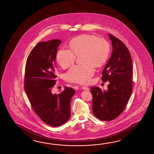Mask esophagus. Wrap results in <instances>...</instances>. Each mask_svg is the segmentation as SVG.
Wrapping results in <instances>:
<instances>
[{"instance_id": "obj_1", "label": "esophagus", "mask_w": 154, "mask_h": 154, "mask_svg": "<svg viewBox=\"0 0 154 154\" xmlns=\"http://www.w3.org/2000/svg\"><path fill=\"white\" fill-rule=\"evenodd\" d=\"M82 89L85 90V91H89V88L88 87H86V86H83L82 87Z\"/></svg>"}]
</instances>
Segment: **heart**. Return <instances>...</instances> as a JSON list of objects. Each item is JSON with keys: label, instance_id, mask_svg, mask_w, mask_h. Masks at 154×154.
Wrapping results in <instances>:
<instances>
[{"label": "heart", "instance_id": "b5f03b06", "mask_svg": "<svg viewBox=\"0 0 154 154\" xmlns=\"http://www.w3.org/2000/svg\"><path fill=\"white\" fill-rule=\"evenodd\" d=\"M69 50L59 49L56 59L58 64L65 69L74 63L75 56L81 55L82 65H75L65 73L69 82L79 83L89 82L94 74L96 67H101L106 61L110 54V45L106 40L92 35L83 34L73 38L69 43Z\"/></svg>", "mask_w": 154, "mask_h": 154}]
</instances>
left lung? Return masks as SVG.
Returning a JSON list of instances; mask_svg holds the SVG:
<instances>
[{"label":"left lung","mask_w":154,"mask_h":154,"mask_svg":"<svg viewBox=\"0 0 154 154\" xmlns=\"http://www.w3.org/2000/svg\"><path fill=\"white\" fill-rule=\"evenodd\" d=\"M113 51L103 69L102 81H109L107 91L98 87L91 88L93 114L97 118L108 122L116 119L125 109L132 92L133 65L127 46L109 34Z\"/></svg>","instance_id":"obj_1"}]
</instances>
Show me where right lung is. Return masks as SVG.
<instances>
[{
    "label": "right lung",
    "mask_w": 154,
    "mask_h": 154,
    "mask_svg": "<svg viewBox=\"0 0 154 154\" xmlns=\"http://www.w3.org/2000/svg\"><path fill=\"white\" fill-rule=\"evenodd\" d=\"M61 41L58 39L38 42L28 56L25 72V91L35 112L51 127L65 124L71 116V100L75 93L65 87L61 93L52 94L56 84L55 59Z\"/></svg>",
    "instance_id": "obj_1"
}]
</instances>
